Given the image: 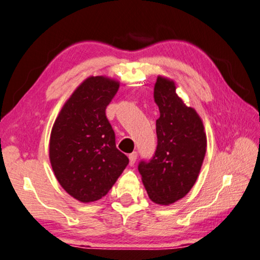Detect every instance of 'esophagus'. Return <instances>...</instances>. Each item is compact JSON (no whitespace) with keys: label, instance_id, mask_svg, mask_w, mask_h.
<instances>
[{"label":"esophagus","instance_id":"1","mask_svg":"<svg viewBox=\"0 0 260 260\" xmlns=\"http://www.w3.org/2000/svg\"><path fill=\"white\" fill-rule=\"evenodd\" d=\"M137 158H138V152L137 151H134V152H132V154H129V164H131V166H134V163H135V160H137Z\"/></svg>","mask_w":260,"mask_h":260}]
</instances>
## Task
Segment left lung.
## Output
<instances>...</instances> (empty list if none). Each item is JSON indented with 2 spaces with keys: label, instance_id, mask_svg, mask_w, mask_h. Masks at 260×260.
<instances>
[{
  "label": "left lung",
  "instance_id": "left-lung-1",
  "mask_svg": "<svg viewBox=\"0 0 260 260\" xmlns=\"http://www.w3.org/2000/svg\"><path fill=\"white\" fill-rule=\"evenodd\" d=\"M158 106L157 147L149 160L139 163V172L150 200L169 205L189 192L203 166L207 140L194 109L185 105L175 82L158 76L154 86Z\"/></svg>",
  "mask_w": 260,
  "mask_h": 260
}]
</instances>
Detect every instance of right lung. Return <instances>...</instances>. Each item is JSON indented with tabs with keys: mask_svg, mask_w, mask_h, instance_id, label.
I'll list each match as a JSON object with an SVG mask.
<instances>
[{
	"mask_svg": "<svg viewBox=\"0 0 260 260\" xmlns=\"http://www.w3.org/2000/svg\"><path fill=\"white\" fill-rule=\"evenodd\" d=\"M119 82L90 76L64 103L53 125L49 160L57 182L81 203L108 194L129 159L115 147L105 110Z\"/></svg>",
	"mask_w": 260,
	"mask_h": 260,
	"instance_id": "obj_1",
	"label": "right lung"
}]
</instances>
